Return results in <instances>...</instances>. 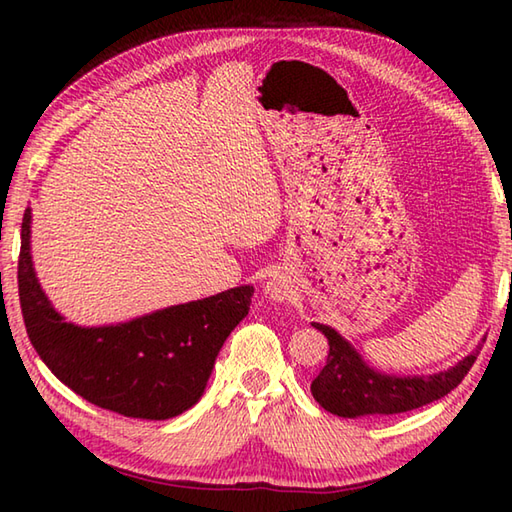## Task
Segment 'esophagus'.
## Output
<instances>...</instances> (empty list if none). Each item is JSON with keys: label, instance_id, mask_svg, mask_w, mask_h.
I'll list each match as a JSON object with an SVG mask.
<instances>
[{"label": "esophagus", "instance_id": "esophagus-1", "mask_svg": "<svg viewBox=\"0 0 512 512\" xmlns=\"http://www.w3.org/2000/svg\"><path fill=\"white\" fill-rule=\"evenodd\" d=\"M266 295L270 297V299H277V301H281L286 297V284L281 279H270L268 284H266Z\"/></svg>", "mask_w": 512, "mask_h": 512}]
</instances>
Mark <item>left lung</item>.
Masks as SVG:
<instances>
[{
  "label": "left lung",
  "instance_id": "left-lung-1",
  "mask_svg": "<svg viewBox=\"0 0 512 512\" xmlns=\"http://www.w3.org/2000/svg\"><path fill=\"white\" fill-rule=\"evenodd\" d=\"M312 325L325 334L330 345L328 361L310 385L312 396L325 411L341 418L389 416V413H402L429 405L462 383V378L469 374L482 350V347H477L473 354L462 358L447 372L402 378L380 374L369 367L361 354L330 325Z\"/></svg>",
  "mask_w": 512,
  "mask_h": 512
}]
</instances>
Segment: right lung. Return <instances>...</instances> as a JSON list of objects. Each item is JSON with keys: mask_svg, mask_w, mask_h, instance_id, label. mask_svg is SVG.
Masks as SVG:
<instances>
[{"mask_svg": "<svg viewBox=\"0 0 512 512\" xmlns=\"http://www.w3.org/2000/svg\"><path fill=\"white\" fill-rule=\"evenodd\" d=\"M30 209L21 222L19 303L28 339L63 385L127 418L167 420L204 394L215 356L242 321L253 286L156 310L127 323L81 328L52 308L32 268Z\"/></svg>", "mask_w": 512, "mask_h": 512, "instance_id": "right-lung-1", "label": "right lung"}]
</instances>
